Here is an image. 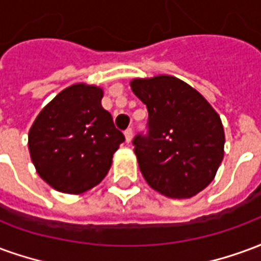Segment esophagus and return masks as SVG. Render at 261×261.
<instances>
[{
  "mask_svg": "<svg viewBox=\"0 0 261 261\" xmlns=\"http://www.w3.org/2000/svg\"><path fill=\"white\" fill-rule=\"evenodd\" d=\"M124 136H125V141L130 144V142L133 141V137H134V133H133V130H131V128H127V130L124 131Z\"/></svg>",
  "mask_w": 261,
  "mask_h": 261,
  "instance_id": "34e87169",
  "label": "esophagus"
}]
</instances>
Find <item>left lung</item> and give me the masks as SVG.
I'll list each match as a JSON object with an SVG mask.
<instances>
[{
	"label": "left lung",
	"instance_id": "8db88e82",
	"mask_svg": "<svg viewBox=\"0 0 261 261\" xmlns=\"http://www.w3.org/2000/svg\"><path fill=\"white\" fill-rule=\"evenodd\" d=\"M130 85L149 114L148 136L133 141L144 179L169 198L202 192L224 159L219 114L200 92L172 75L134 78Z\"/></svg>",
	"mask_w": 261,
	"mask_h": 261
}]
</instances>
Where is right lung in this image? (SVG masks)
I'll return each mask as SVG.
<instances>
[{
    "mask_svg": "<svg viewBox=\"0 0 261 261\" xmlns=\"http://www.w3.org/2000/svg\"><path fill=\"white\" fill-rule=\"evenodd\" d=\"M103 89L84 82L65 88L33 121L28 145L36 172L54 190L81 194L99 185L124 141L102 108Z\"/></svg>",
    "mask_w": 261,
    "mask_h": 261,
    "instance_id": "obj_1",
    "label": "right lung"
}]
</instances>
